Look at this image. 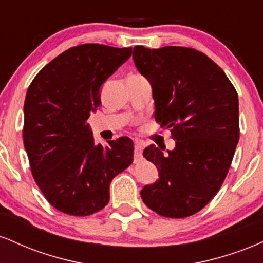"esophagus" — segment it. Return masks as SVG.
Wrapping results in <instances>:
<instances>
[{
    "label": "esophagus",
    "instance_id": "obj_1",
    "mask_svg": "<svg viewBox=\"0 0 263 263\" xmlns=\"http://www.w3.org/2000/svg\"><path fill=\"white\" fill-rule=\"evenodd\" d=\"M142 152H143V144L140 141L135 142V162L142 159Z\"/></svg>",
    "mask_w": 263,
    "mask_h": 263
}]
</instances>
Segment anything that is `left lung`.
<instances>
[{"instance_id": "1", "label": "left lung", "mask_w": 263, "mask_h": 263, "mask_svg": "<svg viewBox=\"0 0 263 263\" xmlns=\"http://www.w3.org/2000/svg\"><path fill=\"white\" fill-rule=\"evenodd\" d=\"M135 65L152 86L155 119L171 128L174 149L143 151L159 178L143 186V203L165 218H186L215 197L240 137L238 99L222 69L185 47L134 48Z\"/></svg>"}]
</instances>
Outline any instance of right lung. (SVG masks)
<instances>
[{"label":"right lung","mask_w":263,"mask_h":263,"mask_svg":"<svg viewBox=\"0 0 263 263\" xmlns=\"http://www.w3.org/2000/svg\"><path fill=\"white\" fill-rule=\"evenodd\" d=\"M131 48L81 44L42 69L27 90L23 142L32 176L55 209L68 215L98 213L110 200L111 180L134 162L128 137L95 144L90 114L101 105L102 84Z\"/></svg>","instance_id":"add662e5"}]
</instances>
